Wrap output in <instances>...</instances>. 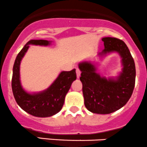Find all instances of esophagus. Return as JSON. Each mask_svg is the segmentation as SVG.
<instances>
[{"label":"esophagus","mask_w":147,"mask_h":147,"mask_svg":"<svg viewBox=\"0 0 147 147\" xmlns=\"http://www.w3.org/2000/svg\"><path fill=\"white\" fill-rule=\"evenodd\" d=\"M76 74H77V78H79L80 77V74H81V71L80 70L79 68L77 67L76 68Z\"/></svg>","instance_id":"1"}]
</instances>
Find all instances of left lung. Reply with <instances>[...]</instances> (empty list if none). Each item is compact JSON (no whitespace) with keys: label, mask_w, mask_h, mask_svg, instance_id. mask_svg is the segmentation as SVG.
Segmentation results:
<instances>
[{"label":"left lung","mask_w":147,"mask_h":147,"mask_svg":"<svg viewBox=\"0 0 147 147\" xmlns=\"http://www.w3.org/2000/svg\"><path fill=\"white\" fill-rule=\"evenodd\" d=\"M105 49L98 55L105 56L116 52L122 58L123 69L116 79L100 77L95 65L90 62L79 64L82 83L85 105L89 111L98 114H108L125 105L133 93L136 78V68L133 57L126 44L121 39L104 37Z\"/></svg>","instance_id":"8db88e82"}]
</instances>
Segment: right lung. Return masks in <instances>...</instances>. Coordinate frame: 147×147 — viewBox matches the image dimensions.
Segmentation results:
<instances>
[{
    "instance_id": "right-lung-1",
    "label": "right lung",
    "mask_w": 147,
    "mask_h": 147,
    "mask_svg": "<svg viewBox=\"0 0 147 147\" xmlns=\"http://www.w3.org/2000/svg\"><path fill=\"white\" fill-rule=\"evenodd\" d=\"M29 45L47 46L50 42L43 39L28 41L16 58L13 68L11 87L18 105L26 113L36 117H49L60 111L65 102V95L72 82L77 78L75 69L63 71L49 88L43 92L30 94L23 89L20 82V64Z\"/></svg>"
}]
</instances>
